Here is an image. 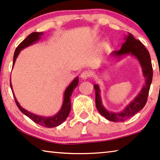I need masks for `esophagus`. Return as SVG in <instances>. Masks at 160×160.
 I'll return each mask as SVG.
<instances>
[{
  "instance_id": "1",
  "label": "esophagus",
  "mask_w": 160,
  "mask_h": 160,
  "mask_svg": "<svg viewBox=\"0 0 160 160\" xmlns=\"http://www.w3.org/2000/svg\"><path fill=\"white\" fill-rule=\"evenodd\" d=\"M90 75H91V74H90L89 71L85 70V71H83V72L81 73L80 77L83 80H86V79H88V78L90 77Z\"/></svg>"
}]
</instances>
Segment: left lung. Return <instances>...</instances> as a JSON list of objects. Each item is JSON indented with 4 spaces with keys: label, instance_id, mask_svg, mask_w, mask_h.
I'll use <instances>...</instances> for the list:
<instances>
[{
    "label": "left lung",
    "instance_id": "8db88e82",
    "mask_svg": "<svg viewBox=\"0 0 160 160\" xmlns=\"http://www.w3.org/2000/svg\"><path fill=\"white\" fill-rule=\"evenodd\" d=\"M128 34L124 38L125 42L123 43L121 48L118 51L112 52L111 56L121 58L123 55L132 54L139 60L142 68L143 75L145 78L144 85L141 91L128 106H126L122 111L115 113V112L107 111L104 108L102 104L101 95H100L101 93L100 88L98 85H94L95 90V105H96L98 111L103 117L113 122L124 121L126 119L132 117L137 112L144 108L145 104L147 103L150 85L152 81V76H153L151 58H150L148 50L139 40L136 39L131 33H128Z\"/></svg>",
    "mask_w": 160,
    "mask_h": 160
}]
</instances>
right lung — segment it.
I'll use <instances>...</instances> for the list:
<instances>
[{
  "instance_id": "add662e5",
  "label": "right lung",
  "mask_w": 160,
  "mask_h": 160,
  "mask_svg": "<svg viewBox=\"0 0 160 160\" xmlns=\"http://www.w3.org/2000/svg\"><path fill=\"white\" fill-rule=\"evenodd\" d=\"M42 35H43V32H33L31 34L28 35L23 42H21L20 43V44L17 47V48H16L15 50V52H14L13 66L14 65V63H15L16 59L17 58L18 55L19 54V53H20L21 50H22L23 49L26 48V47H28L29 45L33 44L34 42H37L38 40H39V39L41 38ZM78 80H79L78 78H75V79L72 81V82L68 85V87L66 88L65 93H64L63 103H62V106L60 111H59L55 116H52V117H44V116L35 115V114L30 113V112L25 110L24 108H23L22 107L20 106V104L18 103V102L16 98L15 95H14L13 89H12L11 79H10V85H11L12 91H13V95L14 96V99H15V102L16 105H17L19 110L22 112L23 114H25L26 116H28V118L32 119L34 122L37 123V124L44 126V127H47V128H53L62 124V123L66 120V118H68L71 109L70 96L72 95L73 90L78 86Z\"/></svg>"
}]
</instances>
